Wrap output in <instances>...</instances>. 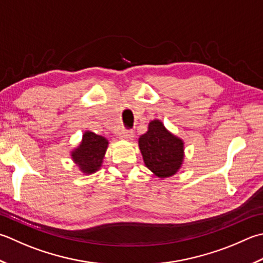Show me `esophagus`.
Returning <instances> with one entry per match:
<instances>
[{"label":"esophagus","instance_id":"34e87169","mask_svg":"<svg viewBox=\"0 0 263 263\" xmlns=\"http://www.w3.org/2000/svg\"><path fill=\"white\" fill-rule=\"evenodd\" d=\"M120 138L125 139V140H130V139L133 138L132 130H126V128H123L120 133Z\"/></svg>","mask_w":263,"mask_h":263}]
</instances>
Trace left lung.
Instances as JSON below:
<instances>
[{"instance_id":"1","label":"left lung","mask_w":263,"mask_h":263,"mask_svg":"<svg viewBox=\"0 0 263 263\" xmlns=\"http://www.w3.org/2000/svg\"><path fill=\"white\" fill-rule=\"evenodd\" d=\"M139 148L146 166L158 178L172 177L182 164L183 141L170 133L161 121L149 123L148 131L139 138Z\"/></svg>"}]
</instances>
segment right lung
<instances>
[{
  "label": "right lung",
  "instance_id": "add662e5",
  "mask_svg": "<svg viewBox=\"0 0 263 263\" xmlns=\"http://www.w3.org/2000/svg\"><path fill=\"white\" fill-rule=\"evenodd\" d=\"M107 147L108 140L106 138L87 131L83 135L79 148L71 153V157L82 172L92 174L100 168Z\"/></svg>",
  "mask_w": 263,
  "mask_h": 263
}]
</instances>
